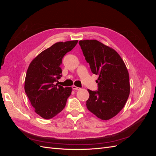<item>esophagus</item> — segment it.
<instances>
[{
    "instance_id": "obj_1",
    "label": "esophagus",
    "mask_w": 156,
    "mask_h": 156,
    "mask_svg": "<svg viewBox=\"0 0 156 156\" xmlns=\"http://www.w3.org/2000/svg\"><path fill=\"white\" fill-rule=\"evenodd\" d=\"M72 89H73V90H80L81 88L77 87H76V86L73 85V86H72Z\"/></svg>"
}]
</instances>
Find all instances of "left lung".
I'll return each mask as SVG.
<instances>
[{"label":"left lung","instance_id":"8db88e82","mask_svg":"<svg viewBox=\"0 0 156 156\" xmlns=\"http://www.w3.org/2000/svg\"><path fill=\"white\" fill-rule=\"evenodd\" d=\"M91 72L99 75L98 90H88V109L98 118L107 120L116 116L129 95V73L120 56L114 49L95 40L79 41Z\"/></svg>","mask_w":156,"mask_h":156}]
</instances>
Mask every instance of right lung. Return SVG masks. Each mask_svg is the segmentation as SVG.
I'll use <instances>...</instances> for the list:
<instances>
[{
    "label": "right lung",
    "instance_id": "right-lung-1",
    "mask_svg": "<svg viewBox=\"0 0 156 156\" xmlns=\"http://www.w3.org/2000/svg\"><path fill=\"white\" fill-rule=\"evenodd\" d=\"M77 40L58 42L42 51L27 69L25 90L37 115L45 119L57 115L65 107L72 88L58 85L62 77L60 65L64 56L77 44Z\"/></svg>",
    "mask_w": 156,
    "mask_h": 156
}]
</instances>
